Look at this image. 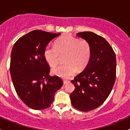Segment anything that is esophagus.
<instances>
[{"instance_id":"1","label":"esophagus","mask_w":130,"mask_h":130,"mask_svg":"<svg viewBox=\"0 0 130 130\" xmlns=\"http://www.w3.org/2000/svg\"><path fill=\"white\" fill-rule=\"evenodd\" d=\"M69 82H70V81L68 80H63V84H66L69 83Z\"/></svg>"}]
</instances>
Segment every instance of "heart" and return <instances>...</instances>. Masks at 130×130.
<instances>
[{
    "mask_svg": "<svg viewBox=\"0 0 130 130\" xmlns=\"http://www.w3.org/2000/svg\"><path fill=\"white\" fill-rule=\"evenodd\" d=\"M63 65L53 68L52 72L62 78H69L78 70L84 69L88 63L90 57V44L86 40H80L70 35L64 36L56 41L55 46H47L44 57L50 66L58 63L60 55H64Z\"/></svg>",
    "mask_w": 130,
    "mask_h": 130,
    "instance_id": "obj_1",
    "label": "heart"
}]
</instances>
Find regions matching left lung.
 <instances>
[{
	"label": "left lung",
	"mask_w": 130,
	"mask_h": 130,
	"mask_svg": "<svg viewBox=\"0 0 130 130\" xmlns=\"http://www.w3.org/2000/svg\"><path fill=\"white\" fill-rule=\"evenodd\" d=\"M77 36L90 44V57L84 70L71 80L75 90L70 98L75 108L89 111L101 105L111 93L116 80V55L102 36L92 32Z\"/></svg>",
	"instance_id": "8db88e82"
}]
</instances>
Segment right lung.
I'll return each instance as SVG.
<instances>
[{"label":"right lung","mask_w":130,"mask_h":130,"mask_svg":"<svg viewBox=\"0 0 130 130\" xmlns=\"http://www.w3.org/2000/svg\"><path fill=\"white\" fill-rule=\"evenodd\" d=\"M61 35L41 30L31 31L14 44L10 73L17 94L30 108H48L63 85L58 76H50V67L44 57L48 43Z\"/></svg>","instance_id":"obj_1"}]
</instances>
